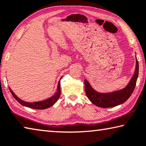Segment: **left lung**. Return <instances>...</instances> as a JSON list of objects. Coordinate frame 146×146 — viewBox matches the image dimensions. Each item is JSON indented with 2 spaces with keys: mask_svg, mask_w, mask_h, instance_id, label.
<instances>
[{
  "mask_svg": "<svg viewBox=\"0 0 146 146\" xmlns=\"http://www.w3.org/2000/svg\"><path fill=\"white\" fill-rule=\"evenodd\" d=\"M138 61L136 59L135 72L129 84L125 88L121 90L114 91L112 93H100L96 92L92 88L88 82L85 80V91L86 95L93 104L100 108H108L123 104L129 99L131 94L133 93L138 76Z\"/></svg>",
  "mask_w": 146,
  "mask_h": 146,
  "instance_id": "1",
  "label": "left lung"
}]
</instances>
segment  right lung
I'll return each mask as SVG.
<instances>
[{"instance_id": "add662e5", "label": "right lung", "mask_w": 146, "mask_h": 146, "mask_svg": "<svg viewBox=\"0 0 146 146\" xmlns=\"http://www.w3.org/2000/svg\"><path fill=\"white\" fill-rule=\"evenodd\" d=\"M61 79V78H60ZM9 89L13 95V97L15 98V99L17 100V102H19L21 105H23L24 106L33 109H36V110H44L48 108L53 106L55 103L57 101V100L59 99V96L60 95V81L59 82L57 86V90L55 94L53 96H51V98H49L48 99L43 100V101H40V102H27L25 101H23L19 98L17 96L13 93V92L11 90V89L9 87Z\"/></svg>"}]
</instances>
